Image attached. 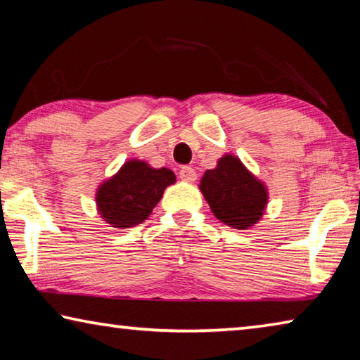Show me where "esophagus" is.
Listing matches in <instances>:
<instances>
[{"instance_id": "34e87169", "label": "esophagus", "mask_w": 360, "mask_h": 360, "mask_svg": "<svg viewBox=\"0 0 360 360\" xmlns=\"http://www.w3.org/2000/svg\"><path fill=\"white\" fill-rule=\"evenodd\" d=\"M179 178L184 179V181H188L192 182L195 181V178H197V173H195V169L192 167H181L179 169Z\"/></svg>"}]
</instances>
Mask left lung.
<instances>
[{"mask_svg": "<svg viewBox=\"0 0 360 360\" xmlns=\"http://www.w3.org/2000/svg\"><path fill=\"white\" fill-rule=\"evenodd\" d=\"M200 191L219 221L238 230L259 221L268 200L265 186L235 155H224L214 169L205 172Z\"/></svg>", "mask_w": 360, "mask_h": 360, "instance_id": "left-lung-1", "label": "left lung"}]
</instances>
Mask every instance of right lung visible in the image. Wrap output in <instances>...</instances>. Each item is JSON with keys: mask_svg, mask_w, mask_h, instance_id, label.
I'll return each instance as SVG.
<instances>
[{"mask_svg": "<svg viewBox=\"0 0 360 360\" xmlns=\"http://www.w3.org/2000/svg\"><path fill=\"white\" fill-rule=\"evenodd\" d=\"M176 176L168 168H150L146 162L130 160L120 172L101 184L96 206L111 227L129 229L141 224L160 202L163 191L174 184Z\"/></svg>", "mask_w": 360, "mask_h": 360, "instance_id": "obj_1", "label": "right lung"}]
</instances>
